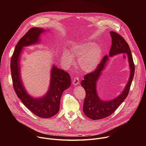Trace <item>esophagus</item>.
I'll use <instances>...</instances> for the list:
<instances>
[{"label": "esophagus", "instance_id": "34e87169", "mask_svg": "<svg viewBox=\"0 0 146 146\" xmlns=\"http://www.w3.org/2000/svg\"><path fill=\"white\" fill-rule=\"evenodd\" d=\"M79 81H79V78H78V77H75V78H73L72 83H73V84L74 86H77V84H78Z\"/></svg>", "mask_w": 146, "mask_h": 146}]
</instances>
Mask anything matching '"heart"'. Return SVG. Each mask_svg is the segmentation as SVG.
<instances>
[{
  "mask_svg": "<svg viewBox=\"0 0 146 146\" xmlns=\"http://www.w3.org/2000/svg\"><path fill=\"white\" fill-rule=\"evenodd\" d=\"M102 55V47L94 42L88 41L72 46L69 52L65 51L62 53V60L64 64L68 66L72 64V57L78 58V63L81 70L90 73L97 68Z\"/></svg>",
  "mask_w": 146,
  "mask_h": 146,
  "instance_id": "b5f03b06",
  "label": "heart"
}]
</instances>
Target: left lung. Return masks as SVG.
<instances>
[{"instance_id":"1","label":"left lung","mask_w":146,"mask_h":146,"mask_svg":"<svg viewBox=\"0 0 146 146\" xmlns=\"http://www.w3.org/2000/svg\"><path fill=\"white\" fill-rule=\"evenodd\" d=\"M111 37V46L109 55L103 57L95 70L86 74L81 82V86L86 93L83 105V112L85 115L94 120L106 118L113 114L127 97L135 73V65L128 44L118 33L110 32ZM126 53L127 55L130 69L129 81L123 92L117 97L110 101H103L98 96L96 90L97 82L106 67L109 57L118 54Z\"/></svg>"}]
</instances>
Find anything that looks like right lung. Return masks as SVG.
Masks as SVG:
<instances>
[{
  "mask_svg": "<svg viewBox=\"0 0 146 146\" xmlns=\"http://www.w3.org/2000/svg\"><path fill=\"white\" fill-rule=\"evenodd\" d=\"M47 31L43 28H32L21 37L15 46L11 59L10 69L14 91L23 103L36 115L47 118L55 115L59 110L61 96L71 85L69 74L58 69L54 64L51 69V78L47 93L41 97L35 98L27 91L21 76V56L25 47L40 43L41 35Z\"/></svg>",
  "mask_w": 146,
  "mask_h": 146,
  "instance_id": "right-lung-1",
  "label": "right lung"
}]
</instances>
